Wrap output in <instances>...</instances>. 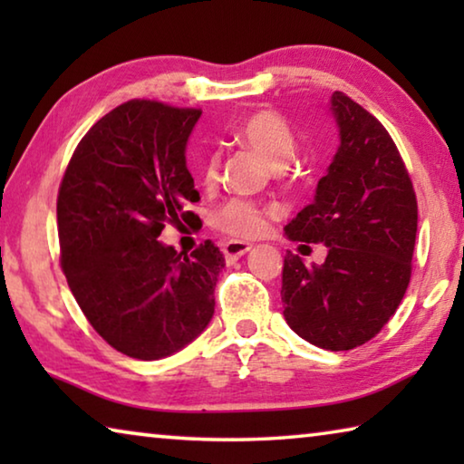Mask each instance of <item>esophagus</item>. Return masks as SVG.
Returning <instances> with one entry per match:
<instances>
[{"label":"esophagus","mask_w":464,"mask_h":464,"mask_svg":"<svg viewBox=\"0 0 464 464\" xmlns=\"http://www.w3.org/2000/svg\"><path fill=\"white\" fill-rule=\"evenodd\" d=\"M251 249V243L246 241H229L223 246V254L227 260H237V257L246 256L247 251Z\"/></svg>","instance_id":"34e87169"}]
</instances>
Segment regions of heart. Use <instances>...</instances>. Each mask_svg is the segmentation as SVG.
Returning <instances> with one entry per match:
<instances>
[{
	"label": "heart",
	"mask_w": 464,
	"mask_h": 464,
	"mask_svg": "<svg viewBox=\"0 0 464 464\" xmlns=\"http://www.w3.org/2000/svg\"><path fill=\"white\" fill-rule=\"evenodd\" d=\"M235 140L239 145L251 149L257 155H262L272 168H282L293 160L296 151V137L288 122L280 114L272 110H262L247 116L235 130ZM218 160L217 155H210L202 163V179L204 184H213L217 179ZM215 225L218 229L237 235V237H254L264 229L262 210L256 204L246 200H229L217 210Z\"/></svg>",
	"instance_id": "heart-1"
}]
</instances>
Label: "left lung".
Here are the masks:
<instances>
[{
  "label": "left lung",
  "instance_id": "8db88e82",
  "mask_svg": "<svg viewBox=\"0 0 464 464\" xmlns=\"http://www.w3.org/2000/svg\"><path fill=\"white\" fill-rule=\"evenodd\" d=\"M340 147L315 198L285 227L290 241L324 243V264L286 254L282 315L317 348L366 343L395 315L411 278L418 200L387 129L342 92L329 100Z\"/></svg>",
  "mask_w": 464,
  "mask_h": 464
}]
</instances>
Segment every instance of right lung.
Wrapping results in <instances>:
<instances>
[{"label":"right lung","instance_id":"1","mask_svg":"<svg viewBox=\"0 0 464 464\" xmlns=\"http://www.w3.org/2000/svg\"><path fill=\"white\" fill-rule=\"evenodd\" d=\"M200 110L130 100L85 132L57 198L61 266L92 327L137 360L194 342L215 313L225 256L204 241L190 256L160 241L200 200L186 145Z\"/></svg>","mask_w":464,"mask_h":464}]
</instances>
